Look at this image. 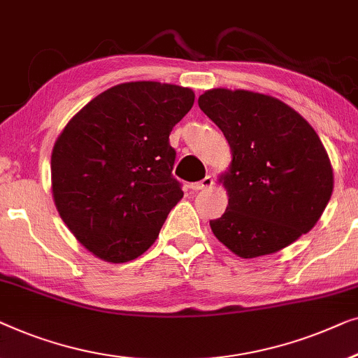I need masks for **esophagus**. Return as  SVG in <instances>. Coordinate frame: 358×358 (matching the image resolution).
Segmentation results:
<instances>
[{
    "mask_svg": "<svg viewBox=\"0 0 358 358\" xmlns=\"http://www.w3.org/2000/svg\"><path fill=\"white\" fill-rule=\"evenodd\" d=\"M214 185V180H213V177H206V178H203L201 181H196V183H191V186L189 188L191 189H194V191H199V189H208V188H210V186Z\"/></svg>",
    "mask_w": 358,
    "mask_h": 358,
    "instance_id": "esophagus-1",
    "label": "esophagus"
}]
</instances>
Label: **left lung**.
<instances>
[{
    "mask_svg": "<svg viewBox=\"0 0 358 358\" xmlns=\"http://www.w3.org/2000/svg\"><path fill=\"white\" fill-rule=\"evenodd\" d=\"M199 108L229 141V206L210 229L240 258L275 253L318 222L334 177L323 143L289 105L251 90L210 89Z\"/></svg>",
    "mask_w": 358,
    "mask_h": 358,
    "instance_id": "8db88e82",
    "label": "left lung"
}]
</instances>
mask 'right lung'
I'll return each mask as SVG.
<instances>
[{
	"instance_id": "1",
	"label": "right lung",
	"mask_w": 358,
	"mask_h": 358,
	"mask_svg": "<svg viewBox=\"0 0 358 358\" xmlns=\"http://www.w3.org/2000/svg\"><path fill=\"white\" fill-rule=\"evenodd\" d=\"M193 103L188 87L118 84L90 100L58 136L52 152L55 206L97 258H138L183 198L172 175L177 152L169 136Z\"/></svg>"
}]
</instances>
